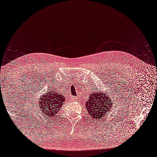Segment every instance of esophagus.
<instances>
[{
  "mask_svg": "<svg viewBox=\"0 0 157 157\" xmlns=\"http://www.w3.org/2000/svg\"><path fill=\"white\" fill-rule=\"evenodd\" d=\"M70 99H71V101H76L77 100H78V98L77 97H71V98H70Z\"/></svg>",
  "mask_w": 157,
  "mask_h": 157,
  "instance_id": "esophagus-1",
  "label": "esophagus"
}]
</instances>
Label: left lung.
<instances>
[{"mask_svg":"<svg viewBox=\"0 0 157 157\" xmlns=\"http://www.w3.org/2000/svg\"><path fill=\"white\" fill-rule=\"evenodd\" d=\"M107 94L98 92L92 93L89 96L88 101L86 102V109L94 120H101L105 117L112 106V101L110 99V96Z\"/></svg>","mask_w":157,"mask_h":157,"instance_id":"8db88e82","label":"left lung"}]
</instances>
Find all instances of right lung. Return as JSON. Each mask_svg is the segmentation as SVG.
I'll use <instances>...</instances> for the list:
<instances>
[{"label": "right lung", "instance_id": "1", "mask_svg": "<svg viewBox=\"0 0 157 157\" xmlns=\"http://www.w3.org/2000/svg\"><path fill=\"white\" fill-rule=\"evenodd\" d=\"M40 107L43 114L50 116L51 117L56 116L61 108L63 102L66 97H64L60 92L56 91H47V93L41 97Z\"/></svg>", "mask_w": 157, "mask_h": 157}]
</instances>
